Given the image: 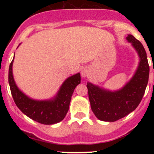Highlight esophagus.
I'll list each match as a JSON object with an SVG mask.
<instances>
[{
	"label": "esophagus",
	"instance_id": "34e87169",
	"mask_svg": "<svg viewBox=\"0 0 154 154\" xmlns=\"http://www.w3.org/2000/svg\"><path fill=\"white\" fill-rule=\"evenodd\" d=\"M81 75L83 77V78H85V77H86L87 75H88V70H87L86 69H82L81 70Z\"/></svg>",
	"mask_w": 154,
	"mask_h": 154
}]
</instances>
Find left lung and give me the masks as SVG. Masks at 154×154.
Wrapping results in <instances>:
<instances>
[{
  "label": "left lung",
  "instance_id": "1",
  "mask_svg": "<svg viewBox=\"0 0 154 154\" xmlns=\"http://www.w3.org/2000/svg\"><path fill=\"white\" fill-rule=\"evenodd\" d=\"M126 40L140 57V63L133 78L122 89L114 92L87 83L91 109L100 120L114 122L127 116L138 106L146 90L149 73L146 51L141 42L133 35H128Z\"/></svg>",
  "mask_w": 154,
  "mask_h": 154
}]
</instances>
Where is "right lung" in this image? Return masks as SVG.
I'll return each instance as SVG.
<instances>
[{
    "label": "right lung",
    "instance_id": "1",
    "mask_svg": "<svg viewBox=\"0 0 154 154\" xmlns=\"http://www.w3.org/2000/svg\"><path fill=\"white\" fill-rule=\"evenodd\" d=\"M13 62L14 58L9 66L8 82L14 101L19 109L31 119L42 124L51 125L61 122L69 111L73 92L81 82L80 73L73 75L65 80L53 99L35 100L28 97L17 88L12 72Z\"/></svg>",
    "mask_w": 154,
    "mask_h": 154
}]
</instances>
